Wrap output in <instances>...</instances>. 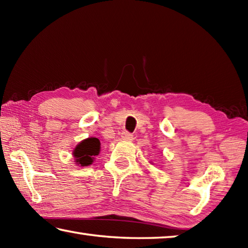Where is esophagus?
<instances>
[{"instance_id": "1", "label": "esophagus", "mask_w": 248, "mask_h": 248, "mask_svg": "<svg viewBox=\"0 0 248 248\" xmlns=\"http://www.w3.org/2000/svg\"><path fill=\"white\" fill-rule=\"evenodd\" d=\"M121 138H123L124 140H132L133 139V134L128 132V131H124L123 133H121Z\"/></svg>"}]
</instances>
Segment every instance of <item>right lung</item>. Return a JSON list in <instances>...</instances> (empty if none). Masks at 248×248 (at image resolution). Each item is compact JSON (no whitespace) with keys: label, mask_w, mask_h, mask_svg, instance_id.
Masks as SVG:
<instances>
[{"label":"right lung","mask_w":248,"mask_h":248,"mask_svg":"<svg viewBox=\"0 0 248 248\" xmlns=\"http://www.w3.org/2000/svg\"><path fill=\"white\" fill-rule=\"evenodd\" d=\"M100 142L97 138H89L83 140L73 151V155L78 165L89 166L93 163V156L98 155Z\"/></svg>","instance_id":"right-lung-1"}]
</instances>
